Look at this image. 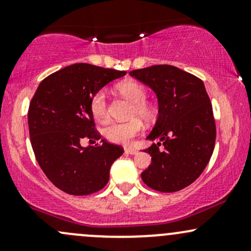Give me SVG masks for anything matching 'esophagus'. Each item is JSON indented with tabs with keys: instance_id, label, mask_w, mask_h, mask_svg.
I'll list each match as a JSON object with an SVG mask.
<instances>
[{
	"instance_id": "1",
	"label": "esophagus",
	"mask_w": 251,
	"mask_h": 251,
	"mask_svg": "<svg viewBox=\"0 0 251 251\" xmlns=\"http://www.w3.org/2000/svg\"><path fill=\"white\" fill-rule=\"evenodd\" d=\"M125 152H126V153H128V154H137L138 153L137 150L133 149V148H126Z\"/></svg>"
}]
</instances>
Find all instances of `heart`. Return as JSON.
<instances>
[{
	"label": "heart",
	"instance_id": "obj_1",
	"mask_svg": "<svg viewBox=\"0 0 251 251\" xmlns=\"http://www.w3.org/2000/svg\"><path fill=\"white\" fill-rule=\"evenodd\" d=\"M117 89L127 98L129 101L133 102L131 116L139 117L142 119L151 120L153 118V108L145 101L146 89L139 83L134 81H123L118 83ZM91 113L98 123H106L108 120L107 100H106L105 91H98L91 99L89 103ZM143 128V124L139 119H132L126 123H113L103 129L106 139L116 144H129L135 135L140 133Z\"/></svg>",
	"mask_w": 251,
	"mask_h": 251
}]
</instances>
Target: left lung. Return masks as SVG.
<instances>
[{
    "label": "left lung",
    "mask_w": 251,
    "mask_h": 251,
    "mask_svg": "<svg viewBox=\"0 0 251 251\" xmlns=\"http://www.w3.org/2000/svg\"><path fill=\"white\" fill-rule=\"evenodd\" d=\"M129 75L149 86L158 100L157 122L146 137L158 143L144 151L152 162L142 179L157 191H179L200 177L214 152L216 125L205 86L170 65L135 70Z\"/></svg>",
    "instance_id": "obj_1"
}]
</instances>
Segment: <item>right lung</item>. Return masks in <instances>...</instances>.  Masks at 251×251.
<instances>
[{
    "label": "right lung",
    "mask_w": 251,
    "mask_h": 251,
    "mask_svg": "<svg viewBox=\"0 0 251 251\" xmlns=\"http://www.w3.org/2000/svg\"><path fill=\"white\" fill-rule=\"evenodd\" d=\"M126 72L74 63L50 74L37 87L28 111L31 148L40 168L56 188L74 196L101 190L124 149L105 139L83 148L80 140L100 134L89 103L98 91Z\"/></svg>",
    "instance_id": "1"
}]
</instances>
